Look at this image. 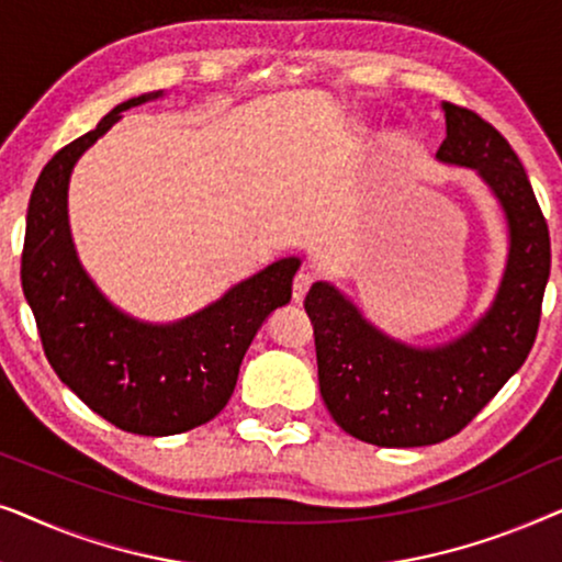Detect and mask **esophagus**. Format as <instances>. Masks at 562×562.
<instances>
[{
    "mask_svg": "<svg viewBox=\"0 0 562 562\" xmlns=\"http://www.w3.org/2000/svg\"><path fill=\"white\" fill-rule=\"evenodd\" d=\"M314 283V276L306 273V271H299L294 276V286H291V296H294V302H304L306 291H310V286Z\"/></svg>",
    "mask_w": 562,
    "mask_h": 562,
    "instance_id": "esophagus-1",
    "label": "esophagus"
}]
</instances>
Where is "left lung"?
Segmentation results:
<instances>
[{
  "label": "left lung",
  "instance_id": "left-lung-1",
  "mask_svg": "<svg viewBox=\"0 0 562 562\" xmlns=\"http://www.w3.org/2000/svg\"><path fill=\"white\" fill-rule=\"evenodd\" d=\"M442 110L437 158L475 168L509 222V263L486 317L456 342L417 350L368 325L329 283L304 299L319 394L345 432L379 448H422L471 425L532 350L550 279L548 222L517 153L481 114L452 102Z\"/></svg>",
  "mask_w": 562,
  "mask_h": 562
}]
</instances>
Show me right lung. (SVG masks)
Segmentation results:
<instances>
[{
	"label": "right lung",
	"mask_w": 562,
	"mask_h": 562,
	"mask_svg": "<svg viewBox=\"0 0 562 562\" xmlns=\"http://www.w3.org/2000/svg\"><path fill=\"white\" fill-rule=\"evenodd\" d=\"M156 97L160 91L117 104L45 164L30 196L20 268L45 358L58 379L99 417L145 437L187 432L225 409L245 350L268 314L289 304L299 268L296 258L276 260L176 325H143L99 294L68 233V176L120 112Z\"/></svg>",
	"instance_id": "obj_1"
}]
</instances>
